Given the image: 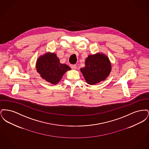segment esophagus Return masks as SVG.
<instances>
[{
	"label": "esophagus",
	"instance_id": "obj_1",
	"mask_svg": "<svg viewBox=\"0 0 149 149\" xmlns=\"http://www.w3.org/2000/svg\"><path fill=\"white\" fill-rule=\"evenodd\" d=\"M70 67H71V69H77V65H70Z\"/></svg>",
	"mask_w": 149,
	"mask_h": 149
}]
</instances>
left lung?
Returning a JSON list of instances; mask_svg holds the SVG:
<instances>
[{
    "instance_id": "1",
    "label": "left lung",
    "mask_w": 149,
    "mask_h": 149,
    "mask_svg": "<svg viewBox=\"0 0 149 149\" xmlns=\"http://www.w3.org/2000/svg\"><path fill=\"white\" fill-rule=\"evenodd\" d=\"M111 64L108 57L103 54L89 55L85 59V66L80 69L86 83L94 85L103 81L111 71Z\"/></svg>"
}]
</instances>
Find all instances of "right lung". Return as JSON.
<instances>
[{
  "instance_id": "right-lung-1",
  "label": "right lung",
  "mask_w": 149,
  "mask_h": 149,
  "mask_svg": "<svg viewBox=\"0 0 149 149\" xmlns=\"http://www.w3.org/2000/svg\"><path fill=\"white\" fill-rule=\"evenodd\" d=\"M36 67L41 77L52 84H57L64 74L71 69L67 65L61 64L55 54L50 52L40 56Z\"/></svg>"
}]
</instances>
